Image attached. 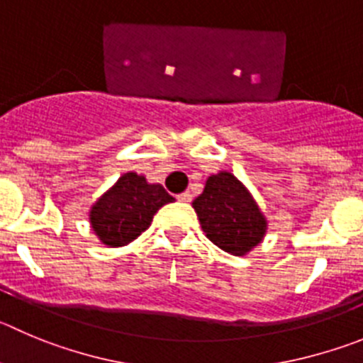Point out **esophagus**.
<instances>
[{
    "instance_id": "1",
    "label": "esophagus",
    "mask_w": 363,
    "mask_h": 363,
    "mask_svg": "<svg viewBox=\"0 0 363 363\" xmlns=\"http://www.w3.org/2000/svg\"><path fill=\"white\" fill-rule=\"evenodd\" d=\"M179 201L181 202H191V193L189 191H184V193H181V195H179Z\"/></svg>"
}]
</instances>
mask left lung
Segmentation results:
<instances>
[{
  "mask_svg": "<svg viewBox=\"0 0 363 363\" xmlns=\"http://www.w3.org/2000/svg\"><path fill=\"white\" fill-rule=\"evenodd\" d=\"M206 236L222 250L243 256L262 242L267 222L258 204L229 172L211 175L193 201Z\"/></svg>",
  "mask_w": 363,
  "mask_h": 363,
  "instance_id": "obj_1",
  "label": "left lung"
}]
</instances>
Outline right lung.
Wrapping results in <instances>:
<instances>
[{
	"label": "right lung",
	"mask_w": 363,
	"mask_h": 363,
	"mask_svg": "<svg viewBox=\"0 0 363 363\" xmlns=\"http://www.w3.org/2000/svg\"><path fill=\"white\" fill-rule=\"evenodd\" d=\"M174 201L161 184H148L143 175L130 172L93 206L91 225L105 245H127L148 229L159 208Z\"/></svg>",
	"instance_id": "1"
}]
</instances>
